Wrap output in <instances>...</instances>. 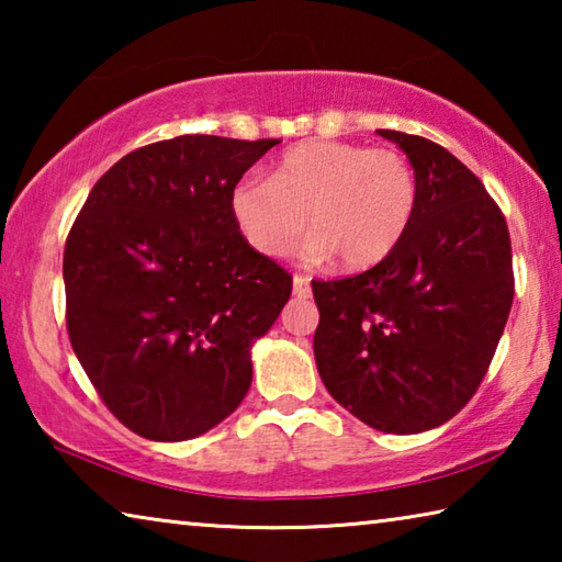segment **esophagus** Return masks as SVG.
I'll return each instance as SVG.
<instances>
[{
    "label": "esophagus",
    "instance_id": "esophagus-1",
    "mask_svg": "<svg viewBox=\"0 0 562 562\" xmlns=\"http://www.w3.org/2000/svg\"><path fill=\"white\" fill-rule=\"evenodd\" d=\"M292 292H294V297H310V294H312L310 278H304V274H294V278H292Z\"/></svg>",
    "mask_w": 562,
    "mask_h": 562
}]
</instances>
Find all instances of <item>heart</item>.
Here are the masks:
<instances>
[{
	"mask_svg": "<svg viewBox=\"0 0 562 562\" xmlns=\"http://www.w3.org/2000/svg\"><path fill=\"white\" fill-rule=\"evenodd\" d=\"M416 176L392 148L312 138L284 150L270 178L243 176L231 188V215L265 258H288L315 233V258L367 270L404 240L416 211Z\"/></svg>",
	"mask_w": 562,
	"mask_h": 562,
	"instance_id": "b5f03b06",
	"label": "heart"
}]
</instances>
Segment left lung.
Returning <instances> with one entry per match:
<instances>
[{
  "instance_id": "1",
  "label": "left lung",
  "mask_w": 562,
  "mask_h": 562,
  "mask_svg": "<svg viewBox=\"0 0 562 562\" xmlns=\"http://www.w3.org/2000/svg\"><path fill=\"white\" fill-rule=\"evenodd\" d=\"M404 150L416 211L372 270L312 282L322 382L359 422L422 434L469 404L513 304L506 217L459 158L429 138L376 131Z\"/></svg>"
}]
</instances>
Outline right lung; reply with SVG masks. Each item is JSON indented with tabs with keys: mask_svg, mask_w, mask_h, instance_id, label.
<instances>
[{
	"mask_svg": "<svg viewBox=\"0 0 562 562\" xmlns=\"http://www.w3.org/2000/svg\"><path fill=\"white\" fill-rule=\"evenodd\" d=\"M278 138L178 136L123 156L64 247L66 329L103 404L150 441L195 439L252 384L292 274L255 252L231 188Z\"/></svg>",
	"mask_w": 562,
	"mask_h": 562,
	"instance_id": "obj_1",
	"label": "right lung"
}]
</instances>
